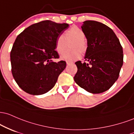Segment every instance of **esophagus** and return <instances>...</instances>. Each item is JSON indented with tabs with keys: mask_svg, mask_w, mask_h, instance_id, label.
Here are the masks:
<instances>
[{
	"mask_svg": "<svg viewBox=\"0 0 134 134\" xmlns=\"http://www.w3.org/2000/svg\"><path fill=\"white\" fill-rule=\"evenodd\" d=\"M73 62H71V61H66V64H68V65H70V64H73Z\"/></svg>",
	"mask_w": 134,
	"mask_h": 134,
	"instance_id": "1",
	"label": "esophagus"
}]
</instances>
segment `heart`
<instances>
[{"instance_id": "obj_1", "label": "heart", "mask_w": 134, "mask_h": 134, "mask_svg": "<svg viewBox=\"0 0 134 134\" xmlns=\"http://www.w3.org/2000/svg\"><path fill=\"white\" fill-rule=\"evenodd\" d=\"M85 34L80 28L73 26L66 31L65 36H59L55 42V51L59 54H62L66 50L67 44L73 41L70 45L72 50L65 53L61 59L66 61H73L80 58L81 52L84 53L87 50V44L84 41Z\"/></svg>"}]
</instances>
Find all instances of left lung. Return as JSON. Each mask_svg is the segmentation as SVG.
Wrapping results in <instances>:
<instances>
[{
  "label": "left lung",
  "instance_id": "1",
  "mask_svg": "<svg viewBox=\"0 0 134 134\" xmlns=\"http://www.w3.org/2000/svg\"><path fill=\"white\" fill-rule=\"evenodd\" d=\"M81 28L87 40L86 63H75L78 71L74 80L88 92H104L118 79L124 63L123 48L114 31L102 23L85 21Z\"/></svg>",
  "mask_w": 134,
  "mask_h": 134
}]
</instances>
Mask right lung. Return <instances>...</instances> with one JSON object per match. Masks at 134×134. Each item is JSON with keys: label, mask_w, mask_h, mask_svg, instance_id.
Listing matches in <instances>:
<instances>
[{"label": "right lung", "mask_w": 134, "mask_h": 134, "mask_svg": "<svg viewBox=\"0 0 134 134\" xmlns=\"http://www.w3.org/2000/svg\"><path fill=\"white\" fill-rule=\"evenodd\" d=\"M67 23L50 20L31 25L17 37L10 52L12 74L21 88L34 96L42 95L54 87L66 63H56L55 42L68 29Z\"/></svg>", "instance_id": "1"}]
</instances>
